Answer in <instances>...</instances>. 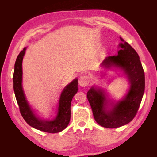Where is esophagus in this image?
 I'll use <instances>...</instances> for the list:
<instances>
[{"mask_svg":"<svg viewBox=\"0 0 157 157\" xmlns=\"http://www.w3.org/2000/svg\"><path fill=\"white\" fill-rule=\"evenodd\" d=\"M90 77H88V76H86V75L81 76V77L79 78V80H78L79 86L81 87H85V86H88L90 83Z\"/></svg>","mask_w":157,"mask_h":157,"instance_id":"34e87169","label":"esophagus"}]
</instances>
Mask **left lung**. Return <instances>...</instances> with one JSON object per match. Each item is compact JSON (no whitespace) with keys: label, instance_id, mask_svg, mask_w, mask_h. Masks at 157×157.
<instances>
[{"label":"left lung","instance_id":"8db88e82","mask_svg":"<svg viewBox=\"0 0 157 157\" xmlns=\"http://www.w3.org/2000/svg\"><path fill=\"white\" fill-rule=\"evenodd\" d=\"M120 39V49L117 55L106 57L101 65L122 72L130 84L126 94L120 100L115 101L109 99L108 94L101 88L92 86L87 92L95 121L107 128L124 126L133 120L145 90V74L140 57L128 42L121 37Z\"/></svg>","mask_w":157,"mask_h":157}]
</instances>
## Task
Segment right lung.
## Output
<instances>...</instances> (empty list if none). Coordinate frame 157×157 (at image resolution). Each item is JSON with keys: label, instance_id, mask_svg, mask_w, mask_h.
<instances>
[{"label": "right lung", "instance_id": "right-lung-1", "mask_svg": "<svg viewBox=\"0 0 157 157\" xmlns=\"http://www.w3.org/2000/svg\"><path fill=\"white\" fill-rule=\"evenodd\" d=\"M27 48L20 52L14 65L13 76V90L20 113L23 118L31 127L42 132L55 134L63 130L69 124L71 118V104L72 99L78 92V79L75 78L61 92L57 105L56 115L52 120L42 119L31 108L22 86V61Z\"/></svg>", "mask_w": 157, "mask_h": 157}]
</instances>
